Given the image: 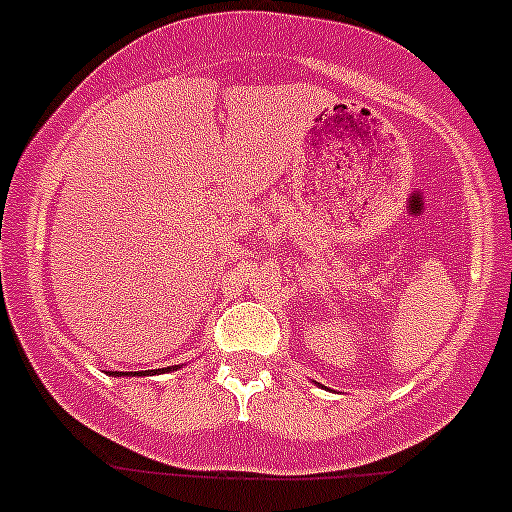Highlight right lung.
Returning <instances> with one entry per match:
<instances>
[{
    "label": "right lung",
    "mask_w": 512,
    "mask_h": 512,
    "mask_svg": "<svg viewBox=\"0 0 512 512\" xmlns=\"http://www.w3.org/2000/svg\"><path fill=\"white\" fill-rule=\"evenodd\" d=\"M175 368H177V365H175ZM175 368H162V370H175ZM144 373H147V370H134V375H144Z\"/></svg>",
    "instance_id": "add662e5"
}]
</instances>
